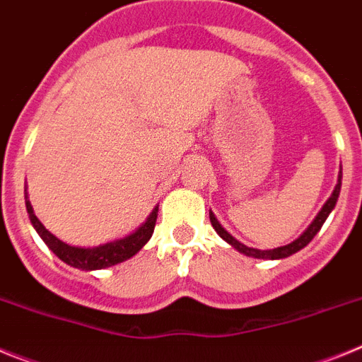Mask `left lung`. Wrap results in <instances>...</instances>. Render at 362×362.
Segmentation results:
<instances>
[{
    "label": "left lung",
    "mask_w": 362,
    "mask_h": 362,
    "mask_svg": "<svg viewBox=\"0 0 362 362\" xmlns=\"http://www.w3.org/2000/svg\"><path fill=\"white\" fill-rule=\"evenodd\" d=\"M341 179H343V170L339 172V181H337V185H335L334 194L330 196V199L326 201L325 206L321 209V212H319L317 217L313 219L312 225H310L308 228L305 230V233H303L300 238H297L296 241L290 243V245L279 246V248H274V250H257V248H250V246H246V245H243V243H239L238 239H233L232 235H230V233L219 225V221L216 219V216H214L212 212H210V223H212V226L216 228V232L219 233L221 238L225 239L228 245H232L235 250L241 252V254H245V255H248V257H255V259H284V257H290L292 254L299 252L300 248H305V246L308 245V243L312 241L313 238H315V233L321 230V226L325 225L326 217L330 216V212L334 210L335 203H337L339 192H341Z\"/></svg>",
    "instance_id": "1"
}]
</instances>
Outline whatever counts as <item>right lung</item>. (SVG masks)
<instances>
[{
	"label": "right lung",
	"instance_id": "1",
	"mask_svg": "<svg viewBox=\"0 0 362 362\" xmlns=\"http://www.w3.org/2000/svg\"><path fill=\"white\" fill-rule=\"evenodd\" d=\"M25 204H27L30 223L34 225L36 232L40 233V238L43 239L45 245L49 246L50 250L62 259L63 263L70 264L74 268H81V270H101V268L123 263V261L130 259L132 255H136L148 243V239L152 238L156 221H158V206H156L148 216V219L136 232L127 235V238L107 243V245L94 246V248H81V246L66 245V243L57 239L54 233H50L49 230L45 228L41 225V221L36 217V214H34V210H32V204L27 199V196H25Z\"/></svg>",
	"mask_w": 362,
	"mask_h": 362
}]
</instances>
